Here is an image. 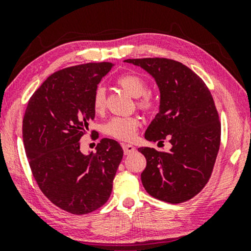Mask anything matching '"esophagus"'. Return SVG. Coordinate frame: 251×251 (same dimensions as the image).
Wrapping results in <instances>:
<instances>
[{
    "label": "esophagus",
    "mask_w": 251,
    "mask_h": 251,
    "mask_svg": "<svg viewBox=\"0 0 251 251\" xmlns=\"http://www.w3.org/2000/svg\"><path fill=\"white\" fill-rule=\"evenodd\" d=\"M122 147H123V152H125L126 155H129V154H131L136 151L135 146L130 145V144H123Z\"/></svg>",
    "instance_id": "obj_1"
}]
</instances>
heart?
I'll use <instances>...</instances> for the list:
<instances>
[{"instance_id": "obj_1", "label": "heart", "mask_w": 251, "mask_h": 251, "mask_svg": "<svg viewBox=\"0 0 251 251\" xmlns=\"http://www.w3.org/2000/svg\"><path fill=\"white\" fill-rule=\"evenodd\" d=\"M118 84L125 89L130 96L138 98L137 104L143 109H151L154 106V98L147 92L149 84L147 81L139 74L126 73L118 78ZM106 104V92L102 87H98L95 90L92 97V106L95 112L100 113L104 111ZM140 126V120L136 116H116L109 120L104 126L106 135L113 138L130 142L136 137L137 130Z\"/></svg>"}]
</instances>
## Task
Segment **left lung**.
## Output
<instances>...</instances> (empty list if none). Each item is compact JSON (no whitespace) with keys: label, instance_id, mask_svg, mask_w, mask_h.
Listing matches in <instances>:
<instances>
[{"label":"left lung","instance_id":"8db88e82","mask_svg":"<svg viewBox=\"0 0 251 251\" xmlns=\"http://www.w3.org/2000/svg\"><path fill=\"white\" fill-rule=\"evenodd\" d=\"M155 80L160 109L145 132L150 142L169 139V151L140 147L146 157L142 183L153 198L180 203L200 193L214 169L221 122L214 98L200 76L167 58L126 59Z\"/></svg>","mask_w":251,"mask_h":251}]
</instances>
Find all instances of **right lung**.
<instances>
[{
    "label": "right lung",
    "instance_id": "obj_1",
    "mask_svg": "<svg viewBox=\"0 0 251 251\" xmlns=\"http://www.w3.org/2000/svg\"><path fill=\"white\" fill-rule=\"evenodd\" d=\"M113 66L89 63L51 74L30 97L24 115V146L40 190L74 215L89 214L107 202L123 156L113 139L102 138L96 153L88 155L78 143L95 119V90Z\"/></svg>",
    "mask_w": 251,
    "mask_h": 251
}]
</instances>
